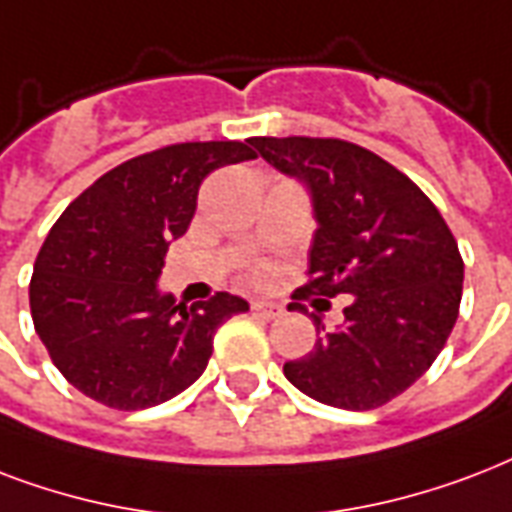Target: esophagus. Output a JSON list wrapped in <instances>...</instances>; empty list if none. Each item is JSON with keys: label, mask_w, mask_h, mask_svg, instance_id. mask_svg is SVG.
Segmentation results:
<instances>
[{"label": "esophagus", "mask_w": 512, "mask_h": 512, "mask_svg": "<svg viewBox=\"0 0 512 512\" xmlns=\"http://www.w3.org/2000/svg\"><path fill=\"white\" fill-rule=\"evenodd\" d=\"M251 310L253 315H259V318L264 320H275L283 315V307H280V304H275V301H264V299L251 301Z\"/></svg>", "instance_id": "esophagus-1"}]
</instances>
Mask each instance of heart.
Instances as JSON below:
<instances>
[{"label": "heart", "mask_w": 512, "mask_h": 512, "mask_svg": "<svg viewBox=\"0 0 512 512\" xmlns=\"http://www.w3.org/2000/svg\"><path fill=\"white\" fill-rule=\"evenodd\" d=\"M264 275H267V269H264V267L256 269V277H264Z\"/></svg>", "instance_id": "obj_1"}]
</instances>
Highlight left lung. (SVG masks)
Masks as SVG:
<instances>
[{
	"instance_id": "obj_1",
	"label": "left lung",
	"mask_w": 512,
	"mask_h": 512,
	"mask_svg": "<svg viewBox=\"0 0 512 512\" xmlns=\"http://www.w3.org/2000/svg\"><path fill=\"white\" fill-rule=\"evenodd\" d=\"M251 144L307 186L318 219L310 283L293 299L350 296L331 334L312 315L318 342L285 363V379L326 406H384L433 366L457 323L465 264L449 224L406 173L363 146L307 136Z\"/></svg>"
}]
</instances>
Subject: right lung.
<instances>
[{
    "instance_id": "1",
    "label": "right lung",
    "mask_w": 512,
    "mask_h": 512,
    "mask_svg": "<svg viewBox=\"0 0 512 512\" xmlns=\"http://www.w3.org/2000/svg\"><path fill=\"white\" fill-rule=\"evenodd\" d=\"M251 141H192L122 162L61 213L34 261L29 304L55 368L87 398L138 411L200 379L216 328L248 301L186 307L160 293L170 240L189 229L202 178L253 160Z\"/></svg>"
}]
</instances>
